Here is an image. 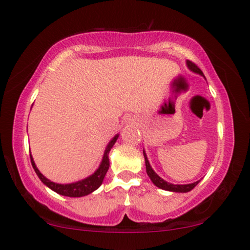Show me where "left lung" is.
I'll return each instance as SVG.
<instances>
[{"instance_id":"left-lung-1","label":"left lung","mask_w":250,"mask_h":250,"mask_svg":"<svg viewBox=\"0 0 250 250\" xmlns=\"http://www.w3.org/2000/svg\"><path fill=\"white\" fill-rule=\"evenodd\" d=\"M187 65H188V68L190 69V70L196 72V74H200L201 76H203V77H204L203 72H202L201 69L198 68L194 62L189 61V60H188ZM143 154H144L145 166H146V173H147L148 178L151 179V181L153 182V185L157 186L158 188L164 189V190L174 191V192H188V191H190L191 189H194L196 186L198 185V182H200V181H196L194 183H189V185H173V183L167 182V181H165V180H163L162 178H160L159 175L156 174V172H154V170L152 169V167L150 166V163H148L147 157H146V154H145L144 151H143Z\"/></svg>"}]
</instances>
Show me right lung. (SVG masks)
<instances>
[{"mask_svg": "<svg viewBox=\"0 0 250 250\" xmlns=\"http://www.w3.org/2000/svg\"><path fill=\"white\" fill-rule=\"evenodd\" d=\"M119 135H116L112 141L109 142L108 145H107L105 153H104V158L103 162L100 164L99 168H98L96 172L93 173L92 175H90L88 178L81 180L78 182H74V183H69V185H60V183H55L52 182L50 180L45 178L41 173L39 172V169L37 168L36 164L33 162V158L30 154L31 158V163H32V166L34 170H36L37 175L39 176V179L41 180V182L45 183L47 187L54 190L55 192H58L60 195L63 196H69V197H82V196L88 195L91 192L96 190L102 186V183L104 181V178H105L107 170L109 168V158H108V153L110 151V148L113 147V145L115 144L116 140H118Z\"/></svg>", "mask_w": 250, "mask_h": 250, "instance_id": "add662e5", "label": "right lung"}]
</instances>
